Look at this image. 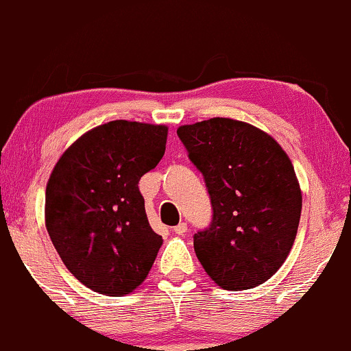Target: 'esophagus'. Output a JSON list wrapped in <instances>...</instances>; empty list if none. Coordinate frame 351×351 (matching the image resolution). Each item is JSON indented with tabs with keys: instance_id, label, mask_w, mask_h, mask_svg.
Listing matches in <instances>:
<instances>
[{
	"instance_id": "obj_1",
	"label": "esophagus",
	"mask_w": 351,
	"mask_h": 351,
	"mask_svg": "<svg viewBox=\"0 0 351 351\" xmlns=\"http://www.w3.org/2000/svg\"><path fill=\"white\" fill-rule=\"evenodd\" d=\"M174 232L176 234H179V236H184L187 232V224L186 222H180V224H177L176 228H174Z\"/></svg>"
}]
</instances>
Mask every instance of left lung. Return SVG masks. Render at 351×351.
I'll return each mask as SVG.
<instances>
[{
    "label": "left lung",
    "instance_id": "8db88e82",
    "mask_svg": "<svg viewBox=\"0 0 351 351\" xmlns=\"http://www.w3.org/2000/svg\"><path fill=\"white\" fill-rule=\"evenodd\" d=\"M177 135L204 176L213 222L194 234L206 273L224 289H250L280 269L301 216L288 154L266 132L232 119L182 125Z\"/></svg>",
    "mask_w": 351,
    "mask_h": 351
}]
</instances>
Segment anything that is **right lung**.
I'll list each match as a JSON object with an SVG mask.
<instances>
[{"label": "right lung", "instance_id": "right-lung-1", "mask_svg": "<svg viewBox=\"0 0 351 351\" xmlns=\"http://www.w3.org/2000/svg\"><path fill=\"white\" fill-rule=\"evenodd\" d=\"M165 142V125L114 120L77 138L51 171L47 231L70 273L100 295H129L156 261L162 236L150 228L138 180Z\"/></svg>", "mask_w": 351, "mask_h": 351}]
</instances>
